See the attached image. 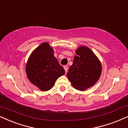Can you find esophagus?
Listing matches in <instances>:
<instances>
[{
	"label": "esophagus",
	"mask_w": 128,
	"mask_h": 128,
	"mask_svg": "<svg viewBox=\"0 0 128 128\" xmlns=\"http://www.w3.org/2000/svg\"><path fill=\"white\" fill-rule=\"evenodd\" d=\"M64 70H65L66 73L68 70V66H64Z\"/></svg>",
	"instance_id": "esophagus-1"
}]
</instances>
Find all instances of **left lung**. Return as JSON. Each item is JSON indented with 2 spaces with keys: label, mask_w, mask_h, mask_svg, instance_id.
I'll list each match as a JSON object with an SVG mask.
<instances>
[{
  "label": "left lung",
  "mask_w": 128,
  "mask_h": 128,
  "mask_svg": "<svg viewBox=\"0 0 128 128\" xmlns=\"http://www.w3.org/2000/svg\"><path fill=\"white\" fill-rule=\"evenodd\" d=\"M67 77L75 89L85 91L97 82L102 74V64L90 48L80 46L76 50Z\"/></svg>",
  "instance_id": "obj_1"
}]
</instances>
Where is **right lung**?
I'll list each match as a JSON object with an SVG mask.
<instances>
[{
  "label": "right lung",
  "instance_id": "add662e5",
  "mask_svg": "<svg viewBox=\"0 0 128 128\" xmlns=\"http://www.w3.org/2000/svg\"><path fill=\"white\" fill-rule=\"evenodd\" d=\"M26 69L30 81L42 91L51 89L57 79L65 74L48 42H42L32 52Z\"/></svg>",
  "mask_w": 128,
  "mask_h": 128
}]
</instances>
